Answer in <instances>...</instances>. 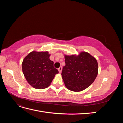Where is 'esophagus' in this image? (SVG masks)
I'll return each instance as SVG.
<instances>
[{"label": "esophagus", "mask_w": 123, "mask_h": 123, "mask_svg": "<svg viewBox=\"0 0 123 123\" xmlns=\"http://www.w3.org/2000/svg\"><path fill=\"white\" fill-rule=\"evenodd\" d=\"M62 66H61L60 67H59V68L58 69V71H59V73H61L62 71Z\"/></svg>", "instance_id": "34e87169"}]
</instances>
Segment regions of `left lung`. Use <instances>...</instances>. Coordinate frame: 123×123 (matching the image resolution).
Segmentation results:
<instances>
[{
  "label": "left lung",
  "instance_id": "obj_1",
  "mask_svg": "<svg viewBox=\"0 0 123 123\" xmlns=\"http://www.w3.org/2000/svg\"><path fill=\"white\" fill-rule=\"evenodd\" d=\"M65 64L62 75L66 87L71 91L79 92L90 86L98 73L96 59L83 52L78 56L65 55Z\"/></svg>",
  "mask_w": 123,
  "mask_h": 123
}]
</instances>
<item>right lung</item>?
I'll use <instances>...</instances> for the list:
<instances>
[{"mask_svg":"<svg viewBox=\"0 0 123 123\" xmlns=\"http://www.w3.org/2000/svg\"><path fill=\"white\" fill-rule=\"evenodd\" d=\"M48 52L33 51L23 60L22 69L28 83L33 87L43 89L49 86L55 74L58 73L54 67Z\"/></svg>","mask_w":123,"mask_h":123,"instance_id":"add662e5","label":"right lung"}]
</instances>
